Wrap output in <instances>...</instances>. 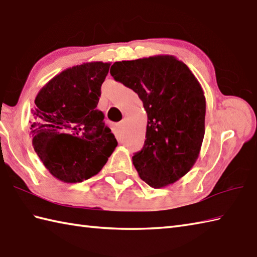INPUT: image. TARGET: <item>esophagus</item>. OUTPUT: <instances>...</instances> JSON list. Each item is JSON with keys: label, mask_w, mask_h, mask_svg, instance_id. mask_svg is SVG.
<instances>
[{"label": "esophagus", "mask_w": 257, "mask_h": 257, "mask_svg": "<svg viewBox=\"0 0 257 257\" xmlns=\"http://www.w3.org/2000/svg\"><path fill=\"white\" fill-rule=\"evenodd\" d=\"M123 127H124V121H121V122H118V123L116 124V128H117L118 131H122Z\"/></svg>", "instance_id": "esophagus-1"}]
</instances>
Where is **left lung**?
I'll return each mask as SVG.
<instances>
[{"mask_svg": "<svg viewBox=\"0 0 257 257\" xmlns=\"http://www.w3.org/2000/svg\"><path fill=\"white\" fill-rule=\"evenodd\" d=\"M109 73L138 94L148 113L144 146L132 158L140 177L154 188L179 181L195 164L205 133L200 82L172 55L115 62Z\"/></svg>", "mask_w": 257, "mask_h": 257, "instance_id": "8db88e82", "label": "left lung"}]
</instances>
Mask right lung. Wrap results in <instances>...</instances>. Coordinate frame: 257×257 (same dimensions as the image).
Returning a JSON list of instances; mask_svg holds the SVG:
<instances>
[{
    "instance_id": "add662e5",
    "label": "right lung",
    "mask_w": 257,
    "mask_h": 257,
    "mask_svg": "<svg viewBox=\"0 0 257 257\" xmlns=\"http://www.w3.org/2000/svg\"><path fill=\"white\" fill-rule=\"evenodd\" d=\"M111 63H83L61 72L41 88L32 109L36 154L52 175L80 183L96 175L117 141L96 109Z\"/></svg>"
}]
</instances>
